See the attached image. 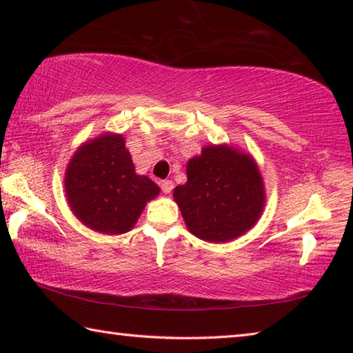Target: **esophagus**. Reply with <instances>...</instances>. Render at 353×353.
<instances>
[{
  "mask_svg": "<svg viewBox=\"0 0 353 353\" xmlns=\"http://www.w3.org/2000/svg\"><path fill=\"white\" fill-rule=\"evenodd\" d=\"M160 187H162V191L163 193H171L172 188H174V183H172V181H162L160 182Z\"/></svg>",
  "mask_w": 353,
  "mask_h": 353,
  "instance_id": "1",
  "label": "esophagus"
}]
</instances>
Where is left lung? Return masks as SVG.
Here are the masks:
<instances>
[{
	"label": "left lung",
	"instance_id": "8db88e82",
	"mask_svg": "<svg viewBox=\"0 0 353 353\" xmlns=\"http://www.w3.org/2000/svg\"><path fill=\"white\" fill-rule=\"evenodd\" d=\"M172 196L191 234L210 243L246 234L266 201L255 160L227 145L205 146L190 159L187 183L176 187Z\"/></svg>",
	"mask_w": 353,
	"mask_h": 353
}]
</instances>
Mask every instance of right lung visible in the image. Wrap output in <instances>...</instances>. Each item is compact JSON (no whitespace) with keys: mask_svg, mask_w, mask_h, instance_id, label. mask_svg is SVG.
Masks as SVG:
<instances>
[{"mask_svg":"<svg viewBox=\"0 0 353 353\" xmlns=\"http://www.w3.org/2000/svg\"><path fill=\"white\" fill-rule=\"evenodd\" d=\"M65 193L74 216L99 234H126L146 202L160 193L139 176L123 135L104 134L74 152L65 171Z\"/></svg>","mask_w":353,"mask_h":353,"instance_id":"1","label":"right lung"}]
</instances>
